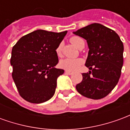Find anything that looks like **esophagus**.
Returning a JSON list of instances; mask_svg holds the SVG:
<instances>
[{
  "mask_svg": "<svg viewBox=\"0 0 130 130\" xmlns=\"http://www.w3.org/2000/svg\"><path fill=\"white\" fill-rule=\"evenodd\" d=\"M65 74H69V75H71V74H73V72H70V71H68V70H65Z\"/></svg>",
  "mask_w": 130,
  "mask_h": 130,
  "instance_id": "34e87169",
  "label": "esophagus"
}]
</instances>
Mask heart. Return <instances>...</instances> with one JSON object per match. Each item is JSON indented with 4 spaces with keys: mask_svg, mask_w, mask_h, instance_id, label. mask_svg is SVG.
Segmentation results:
<instances>
[{
    "mask_svg": "<svg viewBox=\"0 0 130 130\" xmlns=\"http://www.w3.org/2000/svg\"><path fill=\"white\" fill-rule=\"evenodd\" d=\"M70 42L73 44L76 47L79 48L81 47V45L84 42L81 37L78 36H73L70 38ZM56 54L58 56H60L62 55V44H60L57 46L56 49ZM83 63V60L81 58H76V59H70V58H65V59L61 60L59 62V66L62 69L66 70L68 71H74L79 68Z\"/></svg>",
    "mask_w": 130,
    "mask_h": 130,
    "instance_id": "obj_1",
    "label": "heart"
}]
</instances>
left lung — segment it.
I'll list each match as a JSON object with an SVG mask.
<instances>
[{
  "mask_svg": "<svg viewBox=\"0 0 130 130\" xmlns=\"http://www.w3.org/2000/svg\"><path fill=\"white\" fill-rule=\"evenodd\" d=\"M74 34L86 40L89 48L85 65L89 72L76 86L82 95L100 100L108 95L120 79L123 65V44L114 30L100 24L84 27Z\"/></svg>",
  "mask_w": 130,
  "mask_h": 130,
  "instance_id": "left-lung-1",
  "label": "left lung"
}]
</instances>
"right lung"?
<instances>
[{"label": "right lung", "instance_id": "add662e5", "mask_svg": "<svg viewBox=\"0 0 130 130\" xmlns=\"http://www.w3.org/2000/svg\"><path fill=\"white\" fill-rule=\"evenodd\" d=\"M67 32L37 30L21 37L13 46L12 76L25 100L42 103L54 96L57 78L64 73L54 68L58 62L56 49Z\"/></svg>", "mask_w": 130, "mask_h": 130}]
</instances>
